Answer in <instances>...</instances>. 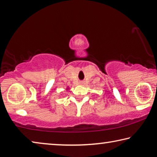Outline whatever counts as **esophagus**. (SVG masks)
Here are the masks:
<instances>
[{"label":"esophagus","mask_w":157,"mask_h":157,"mask_svg":"<svg viewBox=\"0 0 157 157\" xmlns=\"http://www.w3.org/2000/svg\"><path fill=\"white\" fill-rule=\"evenodd\" d=\"M79 84H83V82H80V83H79Z\"/></svg>","instance_id":"34e87169"}]
</instances>
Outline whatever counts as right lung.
<instances>
[{
    "mask_svg": "<svg viewBox=\"0 0 157 157\" xmlns=\"http://www.w3.org/2000/svg\"><path fill=\"white\" fill-rule=\"evenodd\" d=\"M68 88H67V89H66V90H68Z\"/></svg>",
    "mask_w": 157,
    "mask_h": 157,
    "instance_id": "add662e5",
    "label": "right lung"
}]
</instances>
